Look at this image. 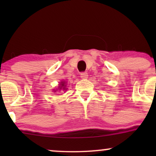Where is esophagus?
Instances as JSON below:
<instances>
[{
  "instance_id": "obj_1",
  "label": "esophagus",
  "mask_w": 156,
  "mask_h": 156,
  "mask_svg": "<svg viewBox=\"0 0 156 156\" xmlns=\"http://www.w3.org/2000/svg\"><path fill=\"white\" fill-rule=\"evenodd\" d=\"M80 77H81V78H88V73H86V72H83L80 73Z\"/></svg>"
}]
</instances>
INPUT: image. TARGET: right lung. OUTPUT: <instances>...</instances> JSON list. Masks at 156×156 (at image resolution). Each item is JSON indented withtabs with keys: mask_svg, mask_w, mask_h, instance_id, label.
Instances as JSON below:
<instances>
[{
	"mask_svg": "<svg viewBox=\"0 0 156 156\" xmlns=\"http://www.w3.org/2000/svg\"><path fill=\"white\" fill-rule=\"evenodd\" d=\"M61 85H62V87H61V88L60 89H62V87H63V86L64 85V82H62V83H61ZM63 89H65V88H63Z\"/></svg>",
	"mask_w": 156,
	"mask_h": 156,
	"instance_id": "add662e5",
	"label": "right lung"
}]
</instances>
